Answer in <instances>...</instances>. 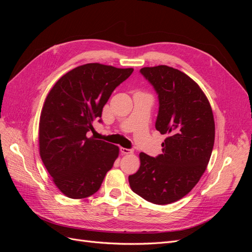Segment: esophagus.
Segmentation results:
<instances>
[{
    "mask_svg": "<svg viewBox=\"0 0 252 252\" xmlns=\"http://www.w3.org/2000/svg\"><path fill=\"white\" fill-rule=\"evenodd\" d=\"M121 152L123 155H130L133 152V149H128V148H124V147H121Z\"/></svg>",
    "mask_w": 252,
    "mask_h": 252,
    "instance_id": "esophagus-1",
    "label": "esophagus"
}]
</instances>
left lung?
<instances>
[{
  "instance_id": "left-lung-1",
  "label": "left lung",
  "mask_w": 252,
  "mask_h": 252,
  "mask_svg": "<svg viewBox=\"0 0 252 252\" xmlns=\"http://www.w3.org/2000/svg\"><path fill=\"white\" fill-rule=\"evenodd\" d=\"M140 72L158 97L156 129L168 136L162 155L141 152V166L129 175V185L144 200L166 205L191 191L205 172L215 144V120L208 98L184 72L166 65Z\"/></svg>"
}]
</instances>
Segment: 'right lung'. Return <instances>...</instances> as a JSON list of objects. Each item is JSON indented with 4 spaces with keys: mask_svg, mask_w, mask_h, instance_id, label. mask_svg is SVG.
I'll use <instances>...</instances> for the list:
<instances>
[{
    "mask_svg": "<svg viewBox=\"0 0 252 252\" xmlns=\"http://www.w3.org/2000/svg\"><path fill=\"white\" fill-rule=\"evenodd\" d=\"M132 68L98 63L64 74L45 100L39 125L40 156L61 192L84 199L100 189L119 156V147L87 132L113 90L130 77Z\"/></svg>",
    "mask_w": 252,
    "mask_h": 252,
    "instance_id": "right-lung-1",
    "label": "right lung"
}]
</instances>
